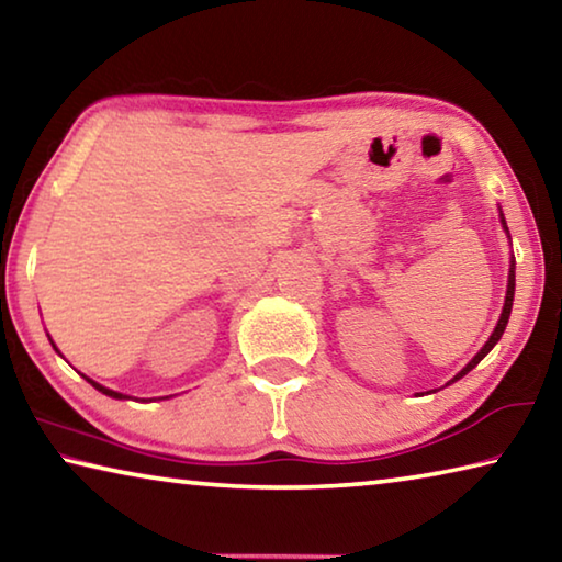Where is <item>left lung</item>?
Listing matches in <instances>:
<instances>
[{
  "instance_id": "left-lung-1",
  "label": "left lung",
  "mask_w": 562,
  "mask_h": 562,
  "mask_svg": "<svg viewBox=\"0 0 562 562\" xmlns=\"http://www.w3.org/2000/svg\"><path fill=\"white\" fill-rule=\"evenodd\" d=\"M503 227H506V221H503ZM508 231V227H506ZM513 292H516V268H513L510 265V272H508V292H506V304H503V312H501V319H498V325H496V329H493V335H491V339L486 341V345H483V349L479 351V355H475L469 364H465L459 374L453 376V382L456 379H461L463 374H469L471 369L479 364V361L488 355V351L496 347V341L501 339V335H503V329H506V325H508V317H510V307H513Z\"/></svg>"
}]
</instances>
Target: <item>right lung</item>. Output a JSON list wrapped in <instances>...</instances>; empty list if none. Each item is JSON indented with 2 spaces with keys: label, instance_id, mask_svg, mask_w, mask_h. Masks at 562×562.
Masks as SVG:
<instances>
[{
  "label": "right lung",
  "instance_id": "obj_1",
  "mask_svg": "<svg viewBox=\"0 0 562 562\" xmlns=\"http://www.w3.org/2000/svg\"><path fill=\"white\" fill-rule=\"evenodd\" d=\"M89 382H91V379H89ZM93 386H97L99 389V392H103V394H106V396H113V398H126V396H123V394H119V392H113V389H106V386H101V384H97V382H91Z\"/></svg>",
  "mask_w": 562,
  "mask_h": 562
}]
</instances>
